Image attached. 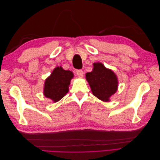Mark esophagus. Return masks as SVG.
Masks as SVG:
<instances>
[{
  "label": "esophagus",
  "mask_w": 160,
  "mask_h": 160,
  "mask_svg": "<svg viewBox=\"0 0 160 160\" xmlns=\"http://www.w3.org/2000/svg\"><path fill=\"white\" fill-rule=\"evenodd\" d=\"M76 73H77V75H78L79 77H81V78H82V77H83L84 72H83V71H81V70H77Z\"/></svg>",
  "instance_id": "34e87169"
}]
</instances>
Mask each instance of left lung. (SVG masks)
Returning <instances> with one entry per match:
<instances>
[{
  "mask_svg": "<svg viewBox=\"0 0 160 160\" xmlns=\"http://www.w3.org/2000/svg\"><path fill=\"white\" fill-rule=\"evenodd\" d=\"M85 78L93 95L105 102H109L111 97L118 91V76L101 62H94L93 70L87 72Z\"/></svg>",
  "mask_w": 160,
  "mask_h": 160,
  "instance_id": "obj_1",
  "label": "left lung"
}]
</instances>
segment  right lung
Returning <instances> with one entry per match:
<instances>
[{
    "label": "right lung",
    "mask_w": 160,
    "mask_h": 160,
    "mask_svg": "<svg viewBox=\"0 0 160 160\" xmlns=\"http://www.w3.org/2000/svg\"><path fill=\"white\" fill-rule=\"evenodd\" d=\"M74 75L69 70H65L62 67H57L45 81L43 95L53 103L60 101L68 93L71 80Z\"/></svg>",
    "instance_id": "1"
}]
</instances>
